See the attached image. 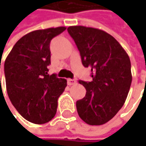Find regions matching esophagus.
Listing matches in <instances>:
<instances>
[{
	"label": "esophagus",
	"mask_w": 146,
	"mask_h": 146,
	"mask_svg": "<svg viewBox=\"0 0 146 146\" xmlns=\"http://www.w3.org/2000/svg\"><path fill=\"white\" fill-rule=\"evenodd\" d=\"M76 81L75 80H72V79H67V84L68 85H74V84H76Z\"/></svg>",
	"instance_id": "esophagus-1"
}]
</instances>
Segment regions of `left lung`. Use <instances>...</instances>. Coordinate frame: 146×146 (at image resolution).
Wrapping results in <instances>:
<instances>
[{
  "instance_id": "obj_1",
  "label": "left lung",
  "mask_w": 146,
  "mask_h": 146,
  "mask_svg": "<svg viewBox=\"0 0 146 146\" xmlns=\"http://www.w3.org/2000/svg\"><path fill=\"white\" fill-rule=\"evenodd\" d=\"M68 33L81 56L82 64L91 69L93 80H79L86 89L76 102L82 120L89 125H102L122 108L132 84L131 62L126 51L107 32L84 26H71Z\"/></svg>"
}]
</instances>
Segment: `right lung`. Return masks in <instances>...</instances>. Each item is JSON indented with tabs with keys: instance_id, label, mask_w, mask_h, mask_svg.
<instances>
[{
	"instance_id": "add662e5",
	"label": "right lung",
	"mask_w": 146,
	"mask_h": 146,
	"mask_svg": "<svg viewBox=\"0 0 146 146\" xmlns=\"http://www.w3.org/2000/svg\"><path fill=\"white\" fill-rule=\"evenodd\" d=\"M66 29L58 27L27 33L5 62L9 98L20 115L36 124L48 123L55 116L58 98L66 87V79L48 74L50 41Z\"/></svg>"
}]
</instances>
